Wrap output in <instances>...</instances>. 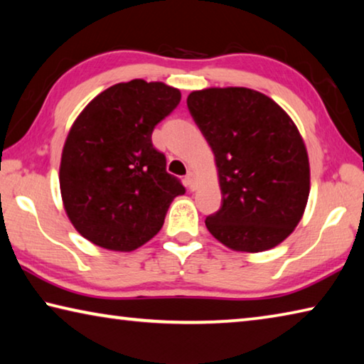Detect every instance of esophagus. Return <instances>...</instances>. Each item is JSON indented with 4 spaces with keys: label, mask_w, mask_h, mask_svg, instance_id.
I'll return each mask as SVG.
<instances>
[{
    "label": "esophagus",
    "mask_w": 364,
    "mask_h": 364,
    "mask_svg": "<svg viewBox=\"0 0 364 364\" xmlns=\"http://www.w3.org/2000/svg\"><path fill=\"white\" fill-rule=\"evenodd\" d=\"M184 183H186V186L191 189V191H194L196 189V175H194V171H188V175L184 176Z\"/></svg>",
    "instance_id": "34e87169"
}]
</instances>
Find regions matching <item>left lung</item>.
I'll list each match as a JSON object with an SVG mask.
<instances>
[{
    "label": "left lung",
    "mask_w": 364,
    "mask_h": 364,
    "mask_svg": "<svg viewBox=\"0 0 364 364\" xmlns=\"http://www.w3.org/2000/svg\"><path fill=\"white\" fill-rule=\"evenodd\" d=\"M186 102L215 154L223 196L207 230L232 250L276 247L299 225L310 194L295 123L271 97L239 86L193 91Z\"/></svg>",
    "instance_id": "1"
}]
</instances>
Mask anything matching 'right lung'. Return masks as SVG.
I'll return each mask as SVG.
<instances>
[{
	"instance_id": "right-lung-1",
	"label": "right lung",
	"mask_w": 364,
	"mask_h": 364,
	"mask_svg": "<svg viewBox=\"0 0 364 364\" xmlns=\"http://www.w3.org/2000/svg\"><path fill=\"white\" fill-rule=\"evenodd\" d=\"M180 101V90L138 78L102 91L73 122L59 184L67 217L88 241L132 252L160 231L186 189L151 136Z\"/></svg>"
}]
</instances>
